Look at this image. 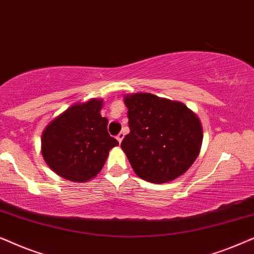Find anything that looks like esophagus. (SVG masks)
<instances>
[{
	"label": "esophagus",
	"instance_id": "obj_1",
	"mask_svg": "<svg viewBox=\"0 0 254 254\" xmlns=\"http://www.w3.org/2000/svg\"><path fill=\"white\" fill-rule=\"evenodd\" d=\"M125 137V134L124 133H119L117 135V140L119 141V143H121V141H123V138Z\"/></svg>",
	"mask_w": 254,
	"mask_h": 254
}]
</instances>
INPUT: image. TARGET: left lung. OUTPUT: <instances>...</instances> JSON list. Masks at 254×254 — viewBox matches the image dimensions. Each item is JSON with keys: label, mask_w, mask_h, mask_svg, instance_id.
<instances>
[{"label": "left lung", "mask_w": 254, "mask_h": 254, "mask_svg": "<svg viewBox=\"0 0 254 254\" xmlns=\"http://www.w3.org/2000/svg\"><path fill=\"white\" fill-rule=\"evenodd\" d=\"M127 134L121 142L140 178L163 184L178 178L195 161L202 143L199 118L179 102L151 93L125 97Z\"/></svg>", "instance_id": "left-lung-1"}]
</instances>
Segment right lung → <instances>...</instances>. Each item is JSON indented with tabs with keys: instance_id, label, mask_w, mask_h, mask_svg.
Returning <instances> with one entry per match:
<instances>
[{
	"instance_id": "obj_1",
	"label": "right lung",
	"mask_w": 254,
	"mask_h": 254,
	"mask_svg": "<svg viewBox=\"0 0 254 254\" xmlns=\"http://www.w3.org/2000/svg\"><path fill=\"white\" fill-rule=\"evenodd\" d=\"M103 100L74 105L45 128L41 152L59 176L88 182L103 169L111 149L119 144L107 131L109 120L100 116Z\"/></svg>"
}]
</instances>
